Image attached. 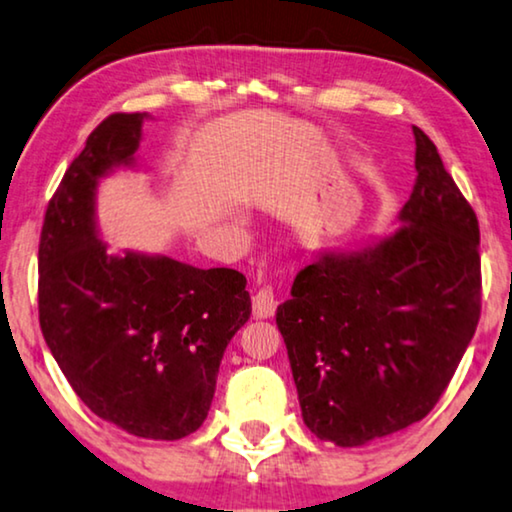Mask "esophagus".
<instances>
[{
  "mask_svg": "<svg viewBox=\"0 0 512 512\" xmlns=\"http://www.w3.org/2000/svg\"><path fill=\"white\" fill-rule=\"evenodd\" d=\"M276 306H278V299H276V290H273V285H264L259 287L253 297V315L259 320L264 318H271L273 313H276Z\"/></svg>",
  "mask_w": 512,
  "mask_h": 512,
  "instance_id": "34e87169",
  "label": "esophagus"
}]
</instances>
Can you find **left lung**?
Masks as SVG:
<instances>
[{
	"mask_svg": "<svg viewBox=\"0 0 512 512\" xmlns=\"http://www.w3.org/2000/svg\"><path fill=\"white\" fill-rule=\"evenodd\" d=\"M413 134L406 225L376 246L320 255L276 311L306 427L341 448L427 417L480 320L478 218L434 141Z\"/></svg>",
	"mask_w": 512,
	"mask_h": 512,
	"instance_id": "obj_1",
	"label": "left lung"
}]
</instances>
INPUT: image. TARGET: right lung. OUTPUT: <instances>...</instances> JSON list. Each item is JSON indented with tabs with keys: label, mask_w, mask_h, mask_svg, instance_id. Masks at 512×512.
Listing matches in <instances>:
<instances>
[{
	"label": "right lung",
	"mask_w": 512,
	"mask_h": 512,
	"mask_svg": "<svg viewBox=\"0 0 512 512\" xmlns=\"http://www.w3.org/2000/svg\"><path fill=\"white\" fill-rule=\"evenodd\" d=\"M146 113H111L48 201L39 239V325L92 413L155 441L201 427L227 343L250 318L246 276L169 257L106 255L95 185L129 164Z\"/></svg>",
	"instance_id": "obj_1"
}]
</instances>
